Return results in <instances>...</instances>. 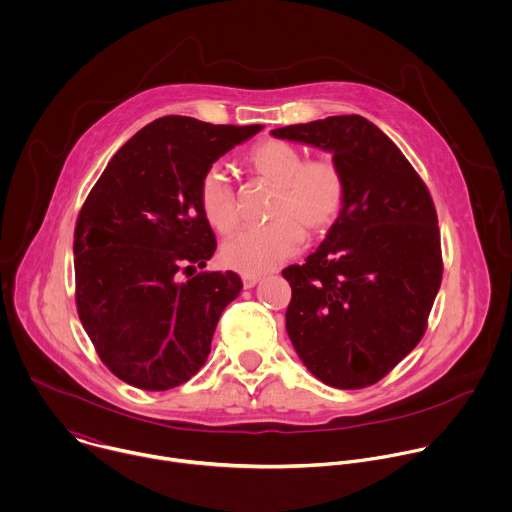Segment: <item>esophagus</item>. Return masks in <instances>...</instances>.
<instances>
[{
  "mask_svg": "<svg viewBox=\"0 0 512 512\" xmlns=\"http://www.w3.org/2000/svg\"><path fill=\"white\" fill-rule=\"evenodd\" d=\"M258 276H250V274H242V284H244V288H254L256 284H258Z\"/></svg>",
  "mask_w": 512,
  "mask_h": 512,
  "instance_id": "1",
  "label": "esophagus"
}]
</instances>
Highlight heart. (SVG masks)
<instances>
[{
  "label": "heart",
  "mask_w": 512,
  "mask_h": 512,
  "mask_svg": "<svg viewBox=\"0 0 512 512\" xmlns=\"http://www.w3.org/2000/svg\"><path fill=\"white\" fill-rule=\"evenodd\" d=\"M244 168L258 180L274 186L266 226L244 228L230 238L220 260L240 274H264L290 258L306 236L326 232L340 216L346 182L330 156L310 158L284 140H262L244 156ZM198 204L206 222L220 234L238 224L234 190L216 166L198 182Z\"/></svg>",
  "instance_id": "1"
}]
</instances>
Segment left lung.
<instances>
[{"label": "left lung", "mask_w": 512, "mask_h": 512, "mask_svg": "<svg viewBox=\"0 0 512 512\" xmlns=\"http://www.w3.org/2000/svg\"><path fill=\"white\" fill-rule=\"evenodd\" d=\"M332 152L344 206L302 266H288V336L324 384L356 390L384 378L424 336L442 282L436 208L396 144L362 116L272 130Z\"/></svg>", "instance_id": "left-lung-1"}]
</instances>
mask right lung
Instances as JSON below:
<instances>
[{
	"mask_svg": "<svg viewBox=\"0 0 512 512\" xmlns=\"http://www.w3.org/2000/svg\"><path fill=\"white\" fill-rule=\"evenodd\" d=\"M262 128L158 118L116 152L90 190L74 232L76 306L100 360L120 380L170 390L204 366L242 280L230 270L180 280L216 250L198 182Z\"/></svg>",
	"mask_w": 512,
	"mask_h": 512,
	"instance_id": "add662e5",
	"label": "right lung"
}]
</instances>
